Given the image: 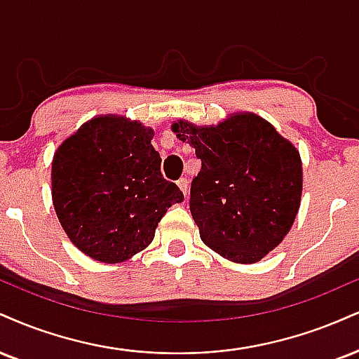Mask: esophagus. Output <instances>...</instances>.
Segmentation results:
<instances>
[{
  "mask_svg": "<svg viewBox=\"0 0 359 359\" xmlns=\"http://www.w3.org/2000/svg\"><path fill=\"white\" fill-rule=\"evenodd\" d=\"M177 185H179V189H180V191H182L184 196L187 197V192H189V182H187V179L177 180Z\"/></svg>",
  "mask_w": 359,
  "mask_h": 359,
  "instance_id": "1",
  "label": "esophagus"
}]
</instances>
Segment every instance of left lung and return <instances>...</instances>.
Instances as JSON below:
<instances>
[{
	"mask_svg": "<svg viewBox=\"0 0 359 359\" xmlns=\"http://www.w3.org/2000/svg\"><path fill=\"white\" fill-rule=\"evenodd\" d=\"M202 161L191 187V214L207 248L254 264L291 231L303 194L299 150L252 111L217 125L172 123Z\"/></svg>",
	"mask_w": 359,
	"mask_h": 359,
	"instance_id": "left-lung-1",
	"label": "left lung"
}]
</instances>
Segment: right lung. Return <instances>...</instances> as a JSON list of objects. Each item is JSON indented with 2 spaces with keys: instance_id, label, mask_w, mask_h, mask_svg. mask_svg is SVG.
<instances>
[{
  "instance_id": "obj_1",
  "label": "right lung",
  "mask_w": 359,
  "mask_h": 359,
  "mask_svg": "<svg viewBox=\"0 0 359 359\" xmlns=\"http://www.w3.org/2000/svg\"><path fill=\"white\" fill-rule=\"evenodd\" d=\"M154 130L122 115H97L58 145L51 198L65 234L105 264L149 248L168 207L184 201L161 174Z\"/></svg>"
}]
</instances>
